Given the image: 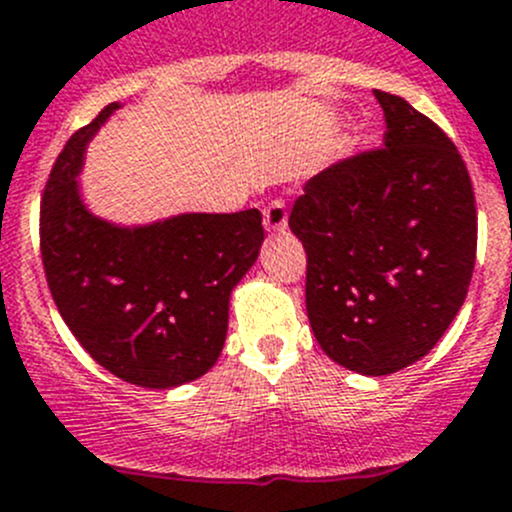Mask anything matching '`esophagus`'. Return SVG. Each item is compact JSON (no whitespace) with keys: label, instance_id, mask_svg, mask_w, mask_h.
<instances>
[{"label":"esophagus","instance_id":"obj_1","mask_svg":"<svg viewBox=\"0 0 512 512\" xmlns=\"http://www.w3.org/2000/svg\"><path fill=\"white\" fill-rule=\"evenodd\" d=\"M263 226L271 234H278V231H286L288 226V214H286V204L281 199H273L271 204L263 209Z\"/></svg>","mask_w":512,"mask_h":512}]
</instances>
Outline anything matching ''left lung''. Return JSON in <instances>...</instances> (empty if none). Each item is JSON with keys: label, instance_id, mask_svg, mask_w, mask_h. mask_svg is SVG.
Here are the masks:
<instances>
[{"label": "left lung", "instance_id": "1", "mask_svg": "<svg viewBox=\"0 0 512 512\" xmlns=\"http://www.w3.org/2000/svg\"><path fill=\"white\" fill-rule=\"evenodd\" d=\"M383 146L313 176L288 226L306 249V311L328 358L388 376L423 356L458 316L478 246L465 161L406 99L373 91Z\"/></svg>", "mask_w": 512, "mask_h": 512}]
</instances>
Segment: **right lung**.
Here are the masks:
<instances>
[{
    "label": "right lung",
    "mask_w": 512,
    "mask_h": 512,
    "mask_svg": "<svg viewBox=\"0 0 512 512\" xmlns=\"http://www.w3.org/2000/svg\"><path fill=\"white\" fill-rule=\"evenodd\" d=\"M109 104L59 154L42 196L39 241L49 291L84 351L141 388H176L221 356L229 298L263 244L261 211L181 214L116 226L84 206V149Z\"/></svg>",
    "instance_id": "add662e5"
}]
</instances>
